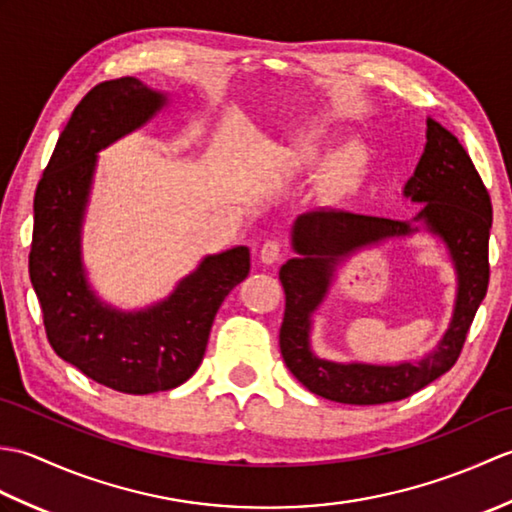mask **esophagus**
<instances>
[{
    "instance_id": "obj_1",
    "label": "esophagus",
    "mask_w": 512,
    "mask_h": 512,
    "mask_svg": "<svg viewBox=\"0 0 512 512\" xmlns=\"http://www.w3.org/2000/svg\"><path fill=\"white\" fill-rule=\"evenodd\" d=\"M281 255H284V248H281V244L275 242V239H268V242L262 246V250H259V259H262L266 266L277 264Z\"/></svg>"
}]
</instances>
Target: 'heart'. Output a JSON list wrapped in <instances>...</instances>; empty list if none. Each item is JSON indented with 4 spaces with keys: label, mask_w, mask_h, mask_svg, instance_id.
Listing matches in <instances>:
<instances>
[{
    "label": "heart",
    "mask_w": 512,
    "mask_h": 512,
    "mask_svg": "<svg viewBox=\"0 0 512 512\" xmlns=\"http://www.w3.org/2000/svg\"><path fill=\"white\" fill-rule=\"evenodd\" d=\"M292 156H295L299 165H312V162L319 158V147L308 140V143H299L295 147V154H292ZM358 162H361V154H358V151H350V154L341 156L332 165V178L336 182H343L358 167Z\"/></svg>",
    "instance_id": "1"
}]
</instances>
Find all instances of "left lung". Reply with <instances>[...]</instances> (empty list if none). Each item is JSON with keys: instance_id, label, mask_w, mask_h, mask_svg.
<instances>
[{"instance_id": "left-lung-1", "label": "left lung", "mask_w": 512, "mask_h": 512, "mask_svg": "<svg viewBox=\"0 0 512 512\" xmlns=\"http://www.w3.org/2000/svg\"><path fill=\"white\" fill-rule=\"evenodd\" d=\"M402 193L411 202H424L409 222L323 209L299 215L292 226L297 257L288 259L279 270L286 292L279 345L292 376L321 398L343 405H383L416 394L458 361L475 312L486 297L491 277V195L460 140L433 118H427V145ZM420 225L443 239L459 273L454 319L437 350L418 364L398 366L334 364L319 359L309 347V317L327 294L338 259L387 236L417 232Z\"/></svg>"}]
</instances>
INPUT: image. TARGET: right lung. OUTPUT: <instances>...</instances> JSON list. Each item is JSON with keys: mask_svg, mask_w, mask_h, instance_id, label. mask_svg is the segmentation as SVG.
<instances>
[{"mask_svg": "<svg viewBox=\"0 0 512 512\" xmlns=\"http://www.w3.org/2000/svg\"><path fill=\"white\" fill-rule=\"evenodd\" d=\"M165 103V94L134 76L99 83L83 96L37 184L28 257L52 350L99 385L136 396L173 389L195 374L217 310L250 270L246 246L209 255L165 301L138 312L110 308L88 286L81 226L96 154Z\"/></svg>", "mask_w": 512, "mask_h": 512, "instance_id": "obj_1", "label": "right lung"}]
</instances>
